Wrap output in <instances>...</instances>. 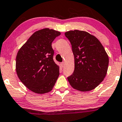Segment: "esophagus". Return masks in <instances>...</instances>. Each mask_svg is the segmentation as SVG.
Returning <instances> with one entry per match:
<instances>
[{"instance_id":"34e87169","label":"esophagus","mask_w":122,"mask_h":122,"mask_svg":"<svg viewBox=\"0 0 122 122\" xmlns=\"http://www.w3.org/2000/svg\"><path fill=\"white\" fill-rule=\"evenodd\" d=\"M61 67H63L64 66V62L61 63Z\"/></svg>"}]
</instances>
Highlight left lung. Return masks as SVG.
I'll return each instance as SVG.
<instances>
[{
    "mask_svg": "<svg viewBox=\"0 0 122 122\" xmlns=\"http://www.w3.org/2000/svg\"><path fill=\"white\" fill-rule=\"evenodd\" d=\"M70 41L75 59V70L67 77L73 88L81 92L94 89L107 73L109 57L100 41L85 31L65 33Z\"/></svg>",
    "mask_w": 122,
    "mask_h": 122,
    "instance_id": "1",
    "label": "left lung"
}]
</instances>
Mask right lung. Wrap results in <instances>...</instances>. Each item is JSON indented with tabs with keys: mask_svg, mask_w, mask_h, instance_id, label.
Listing matches in <instances>:
<instances>
[{
	"mask_svg": "<svg viewBox=\"0 0 122 122\" xmlns=\"http://www.w3.org/2000/svg\"><path fill=\"white\" fill-rule=\"evenodd\" d=\"M61 32L45 28L34 33L16 56V70L19 79L38 94L50 92L59 75V67L53 60L51 43Z\"/></svg>",
	"mask_w": 122,
	"mask_h": 122,
	"instance_id": "add662e5",
	"label": "right lung"
}]
</instances>
